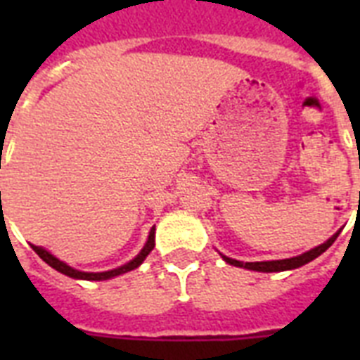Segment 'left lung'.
<instances>
[{
	"instance_id": "1",
	"label": "left lung",
	"mask_w": 360,
	"mask_h": 360,
	"mask_svg": "<svg viewBox=\"0 0 360 360\" xmlns=\"http://www.w3.org/2000/svg\"><path fill=\"white\" fill-rule=\"evenodd\" d=\"M340 236V230L336 231L335 236L329 237V239L321 243L316 248H310V250L302 252L299 256L295 257H285V259H271V262H239V259H231V257L224 256V254H220L222 259L226 263H230V265H236V267H243L248 269V271H257V273H282V271H291V269L302 267V265H307L312 259H316L318 256H321L327 248H329L333 243L336 240V237Z\"/></svg>"
}]
</instances>
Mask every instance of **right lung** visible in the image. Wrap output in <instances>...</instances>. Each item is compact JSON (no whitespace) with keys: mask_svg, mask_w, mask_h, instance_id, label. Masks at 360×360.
Here are the masks:
<instances>
[{"mask_svg":"<svg viewBox=\"0 0 360 360\" xmlns=\"http://www.w3.org/2000/svg\"><path fill=\"white\" fill-rule=\"evenodd\" d=\"M31 248H33L37 254H39V257H41L42 262H46L50 267L56 269V271H59V273L67 274V276H70V278H76V280H110V278H114V276H120V274L129 273V271H132V269H136V267H140L141 263H143V259L149 256V252L155 248V226H153L151 231H149V237H147L143 248H141L140 254H138L134 259H130L129 263H124V265H121V267H117V269H112V271H103V273H86V271H78V269L70 267V265H67L65 262H61L59 257H56L52 252H48L46 248H42V246L31 245Z\"/></svg>","mask_w":360,"mask_h":360,"instance_id":"right-lung-1","label":"right lung"}]
</instances>
